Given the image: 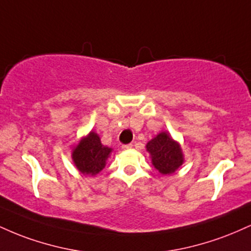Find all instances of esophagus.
<instances>
[{"label": "esophagus", "mask_w": 251, "mask_h": 251, "mask_svg": "<svg viewBox=\"0 0 251 251\" xmlns=\"http://www.w3.org/2000/svg\"><path fill=\"white\" fill-rule=\"evenodd\" d=\"M132 149V144H126V145H123V150H129Z\"/></svg>", "instance_id": "34e87169"}]
</instances>
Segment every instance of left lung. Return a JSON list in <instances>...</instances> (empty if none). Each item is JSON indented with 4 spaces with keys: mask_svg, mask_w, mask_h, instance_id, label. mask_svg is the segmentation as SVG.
Returning a JSON list of instances; mask_svg holds the SVG:
<instances>
[{
    "mask_svg": "<svg viewBox=\"0 0 251 251\" xmlns=\"http://www.w3.org/2000/svg\"><path fill=\"white\" fill-rule=\"evenodd\" d=\"M152 165L162 175L175 174L184 163V153L180 144L163 131L146 144Z\"/></svg>",
    "mask_w": 251,
    "mask_h": 251,
    "instance_id": "left-lung-1",
    "label": "left lung"
}]
</instances>
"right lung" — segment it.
Listing matches in <instances>:
<instances>
[{
	"label": "right lung",
	"instance_id": "obj_1",
	"mask_svg": "<svg viewBox=\"0 0 251 251\" xmlns=\"http://www.w3.org/2000/svg\"><path fill=\"white\" fill-rule=\"evenodd\" d=\"M112 151V148L102 145L97 132L91 131L73 146L72 160L80 174L93 177L105 168Z\"/></svg>",
	"mask_w": 251,
	"mask_h": 251
}]
</instances>
